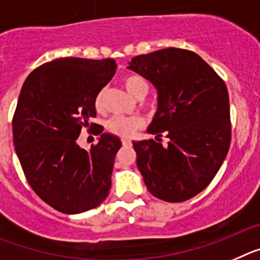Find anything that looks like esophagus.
Listing matches in <instances>:
<instances>
[{
	"label": "esophagus",
	"mask_w": 260,
	"mask_h": 260,
	"mask_svg": "<svg viewBox=\"0 0 260 260\" xmlns=\"http://www.w3.org/2000/svg\"><path fill=\"white\" fill-rule=\"evenodd\" d=\"M121 144H123L124 146H129L131 144V140H128V139H121Z\"/></svg>",
	"instance_id": "esophagus-1"
}]
</instances>
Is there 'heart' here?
<instances>
[{
  "label": "heart",
  "mask_w": 260,
  "mask_h": 260,
  "mask_svg": "<svg viewBox=\"0 0 260 260\" xmlns=\"http://www.w3.org/2000/svg\"><path fill=\"white\" fill-rule=\"evenodd\" d=\"M123 85L133 98H136L141 94L145 95L146 91H148V82L144 78L135 76V74L124 77ZM103 105H105V90H101L94 99V106H95L96 111H102ZM141 127H143V121L140 117L114 116L107 121L108 132L119 137H131Z\"/></svg>",
  "instance_id": "b5f03b06"
}]
</instances>
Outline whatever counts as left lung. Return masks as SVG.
Masks as SVG:
<instances>
[{
	"instance_id": "1",
	"label": "left lung",
	"mask_w": 260,
	"mask_h": 260,
	"mask_svg": "<svg viewBox=\"0 0 260 260\" xmlns=\"http://www.w3.org/2000/svg\"><path fill=\"white\" fill-rule=\"evenodd\" d=\"M128 69L158 92V110L148 128L157 137L133 141L146 188L165 202L188 200L211 183L229 150L226 85L200 56L173 47L136 56ZM164 134L168 146L161 145Z\"/></svg>"
}]
</instances>
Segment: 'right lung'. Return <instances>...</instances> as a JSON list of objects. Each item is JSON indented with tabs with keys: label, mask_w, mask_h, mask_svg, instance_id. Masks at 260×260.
<instances>
[{
	"label": "right lung",
	"mask_w": 260,
	"mask_h": 260,
	"mask_svg": "<svg viewBox=\"0 0 260 260\" xmlns=\"http://www.w3.org/2000/svg\"><path fill=\"white\" fill-rule=\"evenodd\" d=\"M116 72L112 58L62 57L38 67L24 81L13 116V139L27 182L43 202L68 214L105 202L111 188L119 137L101 135L90 150L77 144L96 116L94 99Z\"/></svg>",
	"instance_id": "add662e5"
}]
</instances>
